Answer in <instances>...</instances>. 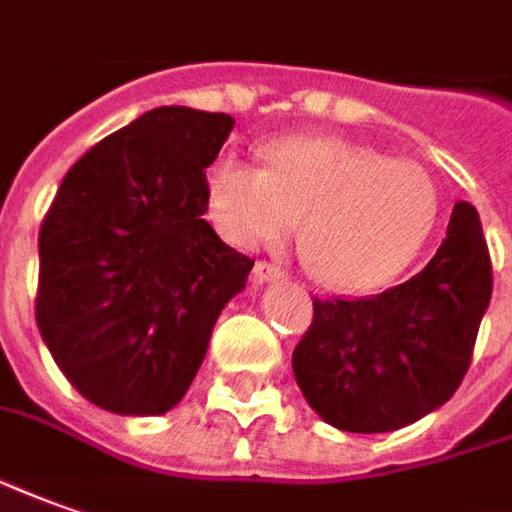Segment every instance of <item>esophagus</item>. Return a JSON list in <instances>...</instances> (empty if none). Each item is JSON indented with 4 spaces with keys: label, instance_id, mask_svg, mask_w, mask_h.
Listing matches in <instances>:
<instances>
[{
    "label": "esophagus",
    "instance_id": "obj_1",
    "mask_svg": "<svg viewBox=\"0 0 512 512\" xmlns=\"http://www.w3.org/2000/svg\"><path fill=\"white\" fill-rule=\"evenodd\" d=\"M282 277V268L274 266V263H257L255 266V282H271V280H280Z\"/></svg>",
    "mask_w": 512,
    "mask_h": 512
}]
</instances>
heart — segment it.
<instances>
[{
  "mask_svg": "<svg viewBox=\"0 0 512 512\" xmlns=\"http://www.w3.org/2000/svg\"><path fill=\"white\" fill-rule=\"evenodd\" d=\"M266 166L224 157L207 171L210 216L241 249L277 246L296 230L310 271L335 291L385 288L424 249L438 188L410 160L335 135H291L263 146Z\"/></svg>",
  "mask_w": 512,
  "mask_h": 512,
  "instance_id": "1",
  "label": "heart"
}]
</instances>
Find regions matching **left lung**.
Here are the masks:
<instances>
[{
  "label": "left lung",
  "mask_w": 512,
  "mask_h": 512,
  "mask_svg": "<svg viewBox=\"0 0 512 512\" xmlns=\"http://www.w3.org/2000/svg\"><path fill=\"white\" fill-rule=\"evenodd\" d=\"M493 271L480 213L457 202L427 266L360 299H313L293 349L307 405L343 432H393L452 399L471 366Z\"/></svg>",
  "instance_id": "1"
}]
</instances>
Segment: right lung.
Here are the masks:
<instances>
[{
	"instance_id": "add662e5",
	"label": "right lung",
	"mask_w": 512,
	"mask_h": 512,
	"mask_svg": "<svg viewBox=\"0 0 512 512\" xmlns=\"http://www.w3.org/2000/svg\"><path fill=\"white\" fill-rule=\"evenodd\" d=\"M232 116L155 107L91 146L38 235L35 321L77 391L119 416H160L202 366L252 257L221 241L205 169Z\"/></svg>"
}]
</instances>
